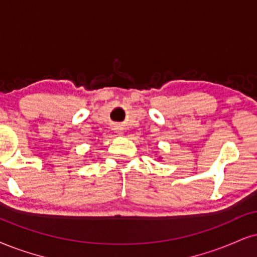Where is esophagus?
Listing matches in <instances>:
<instances>
[{
    "label": "esophagus",
    "mask_w": 257,
    "mask_h": 257,
    "mask_svg": "<svg viewBox=\"0 0 257 257\" xmlns=\"http://www.w3.org/2000/svg\"><path fill=\"white\" fill-rule=\"evenodd\" d=\"M115 131L118 132V135H122V128L121 127H115Z\"/></svg>",
    "instance_id": "34e87169"
}]
</instances>
